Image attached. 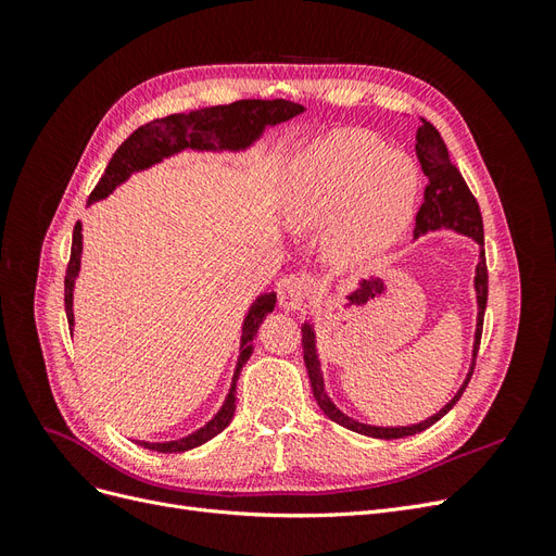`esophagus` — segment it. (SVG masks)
Here are the masks:
<instances>
[{
  "label": "esophagus",
  "instance_id": "esophagus-1",
  "mask_svg": "<svg viewBox=\"0 0 556 556\" xmlns=\"http://www.w3.org/2000/svg\"><path fill=\"white\" fill-rule=\"evenodd\" d=\"M308 296V282L304 276H282L278 280V304L285 311H296L301 304H304V299Z\"/></svg>",
  "mask_w": 556,
  "mask_h": 556
}]
</instances>
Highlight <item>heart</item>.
I'll list each match as a JSON object with an SVG mask.
<instances>
[{
	"mask_svg": "<svg viewBox=\"0 0 556 556\" xmlns=\"http://www.w3.org/2000/svg\"><path fill=\"white\" fill-rule=\"evenodd\" d=\"M422 185L417 164L371 131L336 129L288 166L282 215L292 227L327 225L325 255L339 268L374 264L406 231Z\"/></svg>",
	"mask_w": 556,
	"mask_h": 556,
	"instance_id": "obj_1",
	"label": "heart"
}]
</instances>
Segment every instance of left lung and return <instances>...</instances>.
I'll list each match as a JSON object with an SVG mask.
<instances>
[{
    "mask_svg": "<svg viewBox=\"0 0 556 556\" xmlns=\"http://www.w3.org/2000/svg\"><path fill=\"white\" fill-rule=\"evenodd\" d=\"M417 143H415V153L419 164H422V172L429 178V185L425 190V201L417 211L415 217V239L422 237L427 231L435 229H454L459 233H466V237L473 239L480 245V262L476 266V294H478V325H476V343H473V359H470V371L459 387V392L452 396L445 408H441L435 415L419 425L410 427H371V425H362L357 419L348 417L339 408L333 406V401L329 399L325 390V378L323 371H319V357H317V345H315V329L311 323H304L301 327V345H304V362L308 368V378L313 387V396L317 401L319 410H323L331 422L341 425L350 431H357L362 435H371V439H403V435H415L419 431L429 429L431 425L439 422V419L452 410L454 403H457L466 390V384L473 376L476 368V357L480 350V336H482V319H484V308H486V260H484V231H482V215L476 197L470 194L466 180L462 178L457 166L452 164L447 146L441 139L439 129H435L431 123H427L425 117L419 121L417 127Z\"/></svg>",
    "mask_w": 556,
    "mask_h": 556,
    "instance_id": "obj_1",
    "label": "left lung"
}]
</instances>
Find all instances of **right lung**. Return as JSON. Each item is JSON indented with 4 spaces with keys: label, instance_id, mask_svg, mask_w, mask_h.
I'll use <instances>...</instances> for the list:
<instances>
[{
    "label": "right lung",
    "instance_id": "obj_1",
    "mask_svg": "<svg viewBox=\"0 0 556 556\" xmlns=\"http://www.w3.org/2000/svg\"><path fill=\"white\" fill-rule=\"evenodd\" d=\"M304 113V106H299L288 99H241V102L225 104V106H211L199 109L190 113H174L166 117L139 127L123 141V146L115 150L104 176L99 178L97 188L92 190L88 204L109 197L117 185L125 182L131 174L143 172L148 166L162 162L164 157H172L180 150H245L255 143L262 131L271 125L290 121V117ZM80 252H83V225L76 223L74 239H72V257L66 266L64 276V308L66 319H70V331H74V282L80 271ZM276 308V294H260L255 304L250 306L243 319V333H241V355L237 362V371L229 387V394L223 403V408L215 413L211 422H206L194 433L185 435L178 441L166 443H146L139 441L141 447L153 452H185L204 445L213 435L225 431L231 422L233 410H237V380L241 368L252 355V341H255L257 329L262 319L274 313Z\"/></svg>",
    "mask_w": 556,
    "mask_h": 556
}]
</instances>
